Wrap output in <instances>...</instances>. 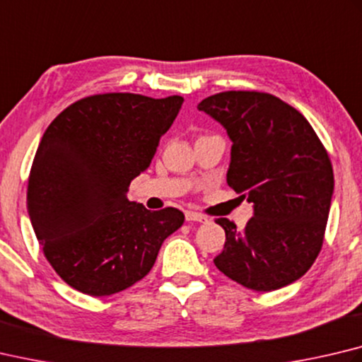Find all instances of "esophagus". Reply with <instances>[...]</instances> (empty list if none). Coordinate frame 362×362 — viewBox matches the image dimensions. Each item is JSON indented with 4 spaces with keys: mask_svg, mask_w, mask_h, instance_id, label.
<instances>
[{
    "mask_svg": "<svg viewBox=\"0 0 362 362\" xmlns=\"http://www.w3.org/2000/svg\"><path fill=\"white\" fill-rule=\"evenodd\" d=\"M185 218L187 221H199V223H206L209 220L206 215H202L199 212H193V210H189V212L185 214Z\"/></svg>",
    "mask_w": 362,
    "mask_h": 362,
    "instance_id": "obj_1",
    "label": "esophagus"
}]
</instances>
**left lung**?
<instances>
[{
    "mask_svg": "<svg viewBox=\"0 0 362 362\" xmlns=\"http://www.w3.org/2000/svg\"><path fill=\"white\" fill-rule=\"evenodd\" d=\"M198 109L226 128L233 141L226 182L255 209L242 231L215 220L226 233L215 266L255 291L293 284L323 247L334 192L325 146L299 110L262 91H223Z\"/></svg>",
    "mask_w": 362,
    "mask_h": 362,
    "instance_id": "1",
    "label": "left lung"
}]
</instances>
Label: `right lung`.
<instances>
[{
  "label": "right lung",
  "mask_w": 362,
  "mask_h": 362,
  "mask_svg": "<svg viewBox=\"0 0 362 362\" xmlns=\"http://www.w3.org/2000/svg\"><path fill=\"white\" fill-rule=\"evenodd\" d=\"M182 104L177 95H91L45 129L26 204L44 256L74 290L100 298L133 286L182 226L179 209L152 212L127 198Z\"/></svg>",
  "instance_id": "obj_1"
}]
</instances>
